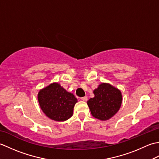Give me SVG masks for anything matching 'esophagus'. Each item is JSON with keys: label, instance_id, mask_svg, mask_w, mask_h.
Masks as SVG:
<instances>
[{"label": "esophagus", "instance_id": "esophagus-1", "mask_svg": "<svg viewBox=\"0 0 159 159\" xmlns=\"http://www.w3.org/2000/svg\"><path fill=\"white\" fill-rule=\"evenodd\" d=\"M81 100H83V101H84V102H86V101L87 100V96H85V97H83V98H81Z\"/></svg>", "mask_w": 159, "mask_h": 159}]
</instances>
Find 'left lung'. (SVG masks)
I'll use <instances>...</instances> for the list:
<instances>
[{
    "label": "left lung",
    "mask_w": 159,
    "mask_h": 159,
    "mask_svg": "<svg viewBox=\"0 0 159 159\" xmlns=\"http://www.w3.org/2000/svg\"><path fill=\"white\" fill-rule=\"evenodd\" d=\"M94 97L87 101L92 116L102 121L111 119L120 109L122 95L120 89L109 83H102L93 90Z\"/></svg>",
    "instance_id": "8db88e82"
}]
</instances>
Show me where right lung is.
Masks as SVG:
<instances>
[{
    "label": "right lung",
    "mask_w": 159,
    "mask_h": 159,
    "mask_svg": "<svg viewBox=\"0 0 159 159\" xmlns=\"http://www.w3.org/2000/svg\"><path fill=\"white\" fill-rule=\"evenodd\" d=\"M38 99L43 113L50 119L57 121L70 119L78 102L73 93L67 92L58 83H52L40 89Z\"/></svg>",
    "instance_id": "right-lung-1"
}]
</instances>
